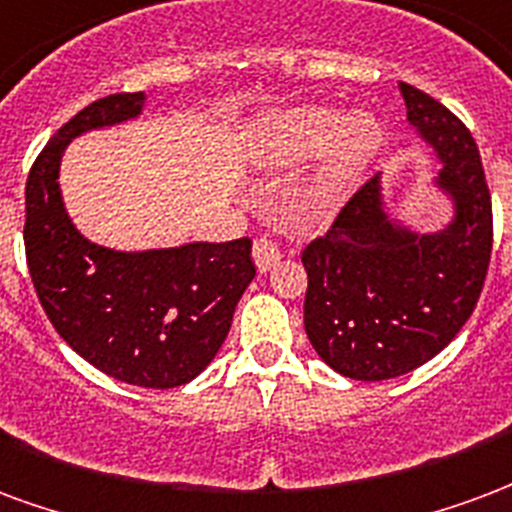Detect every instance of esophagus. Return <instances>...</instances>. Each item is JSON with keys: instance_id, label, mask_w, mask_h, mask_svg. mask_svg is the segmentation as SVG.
I'll return each instance as SVG.
<instances>
[{"instance_id": "esophagus-1", "label": "esophagus", "mask_w": 512, "mask_h": 512, "mask_svg": "<svg viewBox=\"0 0 512 512\" xmlns=\"http://www.w3.org/2000/svg\"><path fill=\"white\" fill-rule=\"evenodd\" d=\"M253 261H256L259 272L272 270V267L281 261V248H278V242L270 240V237H259V240L253 242Z\"/></svg>"}]
</instances>
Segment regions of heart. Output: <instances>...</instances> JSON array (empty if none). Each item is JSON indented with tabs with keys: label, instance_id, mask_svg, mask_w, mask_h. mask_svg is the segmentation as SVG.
I'll return each mask as SVG.
<instances>
[{
	"label": "heart",
	"instance_id": "1",
	"mask_svg": "<svg viewBox=\"0 0 512 512\" xmlns=\"http://www.w3.org/2000/svg\"><path fill=\"white\" fill-rule=\"evenodd\" d=\"M382 141V122L368 111L346 117L341 108L294 106L261 117L248 149L259 169H294L316 158L300 190V207L324 218L352 196Z\"/></svg>",
	"mask_w": 512,
	"mask_h": 512
}]
</instances>
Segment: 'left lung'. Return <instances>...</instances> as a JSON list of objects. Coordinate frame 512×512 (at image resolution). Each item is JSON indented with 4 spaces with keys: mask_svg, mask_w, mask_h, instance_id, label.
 <instances>
[{
    "mask_svg": "<svg viewBox=\"0 0 512 512\" xmlns=\"http://www.w3.org/2000/svg\"><path fill=\"white\" fill-rule=\"evenodd\" d=\"M398 87L414 138L434 158L431 182L450 204L445 226L406 223L379 171L302 251L308 341L357 382L404 376L442 352L475 311L491 259V196L475 138L442 103Z\"/></svg>",
    "mask_w": 512,
    "mask_h": 512,
    "instance_id": "1",
    "label": "left lung"
}]
</instances>
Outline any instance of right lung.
Here are the masks:
<instances>
[{
  "label": "right lung",
  "instance_id": "add662e5",
  "mask_svg": "<svg viewBox=\"0 0 512 512\" xmlns=\"http://www.w3.org/2000/svg\"><path fill=\"white\" fill-rule=\"evenodd\" d=\"M144 92L95 100L57 130L26 179L24 245L43 311L65 343L119 382L169 390L212 363L234 308L256 278L251 240L117 251L67 215L59 166L70 141L133 122Z\"/></svg>",
  "mask_w": 512,
  "mask_h": 512
}]
</instances>
